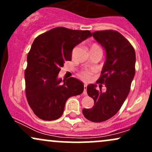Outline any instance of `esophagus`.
Listing matches in <instances>:
<instances>
[{
  "mask_svg": "<svg viewBox=\"0 0 152 152\" xmlns=\"http://www.w3.org/2000/svg\"><path fill=\"white\" fill-rule=\"evenodd\" d=\"M84 89H83V94H84V95H86L87 94V91H86V89H87V85L86 84H84Z\"/></svg>",
  "mask_w": 152,
  "mask_h": 152,
  "instance_id": "1",
  "label": "esophagus"
}]
</instances>
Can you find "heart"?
<instances>
[{"label":"heart","instance_id":"1","mask_svg":"<svg viewBox=\"0 0 152 152\" xmlns=\"http://www.w3.org/2000/svg\"><path fill=\"white\" fill-rule=\"evenodd\" d=\"M94 48H100V47L99 46L98 44L96 43H93V44L91 46V49H94ZM92 72L91 71H88V70H85V71H82L81 73H80V76L83 79H88L91 77V76Z\"/></svg>","mask_w":152,"mask_h":152}]
</instances>
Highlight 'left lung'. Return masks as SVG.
Wrapping results in <instances>:
<instances>
[{
  "mask_svg": "<svg viewBox=\"0 0 152 152\" xmlns=\"http://www.w3.org/2000/svg\"><path fill=\"white\" fill-rule=\"evenodd\" d=\"M92 35L106 50V60L96 83L105 84L106 91L96 90V84L88 85L87 94L94 105L83 109V114L91 121L102 122L119 111L129 95L135 75L136 54L132 44L118 31H98Z\"/></svg>",
  "mask_w": 152,
  "mask_h": 152,
  "instance_id": "1",
  "label": "left lung"
}]
</instances>
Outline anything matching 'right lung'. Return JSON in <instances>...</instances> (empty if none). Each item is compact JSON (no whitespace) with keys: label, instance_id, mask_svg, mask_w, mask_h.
Listing matches in <instances>:
<instances>
[{"label":"right lung","instance_id":"obj_1","mask_svg":"<svg viewBox=\"0 0 152 152\" xmlns=\"http://www.w3.org/2000/svg\"><path fill=\"white\" fill-rule=\"evenodd\" d=\"M91 36L89 31L57 27L34 40L27 56L26 95L38 118L58 119L67 99L83 91V83L77 78L71 77L61 83L58 75L65 61L71 60L73 48Z\"/></svg>","mask_w":152,"mask_h":152}]
</instances>
